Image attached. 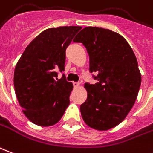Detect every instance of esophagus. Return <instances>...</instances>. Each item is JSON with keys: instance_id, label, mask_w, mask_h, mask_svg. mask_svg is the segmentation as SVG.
Masks as SVG:
<instances>
[{"instance_id": "34e87169", "label": "esophagus", "mask_w": 153, "mask_h": 153, "mask_svg": "<svg viewBox=\"0 0 153 153\" xmlns=\"http://www.w3.org/2000/svg\"><path fill=\"white\" fill-rule=\"evenodd\" d=\"M74 84V88H79L80 84L79 83H77V82H74V83H73Z\"/></svg>"}]
</instances>
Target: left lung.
Returning a JSON list of instances; mask_svg holds the SVG:
<instances>
[{
    "instance_id": "8db88e82",
    "label": "left lung",
    "mask_w": 153,
    "mask_h": 153,
    "mask_svg": "<svg viewBox=\"0 0 153 153\" xmlns=\"http://www.w3.org/2000/svg\"><path fill=\"white\" fill-rule=\"evenodd\" d=\"M89 55V71L98 83H86V101L81 115L90 128L105 131L124 120L135 103L141 85L137 58L119 34L99 27H85L74 39Z\"/></svg>"
}]
</instances>
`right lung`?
<instances>
[{
  "label": "right lung",
  "instance_id": "add662e5",
  "mask_svg": "<svg viewBox=\"0 0 153 153\" xmlns=\"http://www.w3.org/2000/svg\"><path fill=\"white\" fill-rule=\"evenodd\" d=\"M81 26L47 29L32 40L17 62L14 87L23 113L33 123H57L69 105L73 84L63 74L65 51Z\"/></svg>",
  "mask_w": 153,
  "mask_h": 153
}]
</instances>
